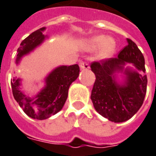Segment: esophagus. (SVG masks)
I'll return each mask as SVG.
<instances>
[{
	"instance_id": "1",
	"label": "esophagus",
	"mask_w": 156,
	"mask_h": 156,
	"mask_svg": "<svg viewBox=\"0 0 156 156\" xmlns=\"http://www.w3.org/2000/svg\"><path fill=\"white\" fill-rule=\"evenodd\" d=\"M80 68H81V69H89V65H88V63L82 62L80 63Z\"/></svg>"
}]
</instances>
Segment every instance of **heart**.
I'll use <instances>...</instances> for the list:
<instances>
[{
    "label": "heart",
    "instance_id": "obj_1",
    "mask_svg": "<svg viewBox=\"0 0 156 156\" xmlns=\"http://www.w3.org/2000/svg\"><path fill=\"white\" fill-rule=\"evenodd\" d=\"M81 48L85 52L93 53L97 52L96 57L100 61H106L113 57L116 51V42L112 38L105 35H95L87 40H84L81 43Z\"/></svg>",
    "mask_w": 156,
    "mask_h": 156
}]
</instances>
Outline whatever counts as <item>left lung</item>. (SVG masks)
<instances>
[{"mask_svg": "<svg viewBox=\"0 0 156 156\" xmlns=\"http://www.w3.org/2000/svg\"><path fill=\"white\" fill-rule=\"evenodd\" d=\"M128 45L116 58L93 62L95 81L91 100L95 110L113 122H123L140 109L146 95L147 79L145 60L135 42ZM133 65V68L127 66Z\"/></svg>", "mask_w": 156, "mask_h": 156, "instance_id": "obj_1", "label": "left lung"}]
</instances>
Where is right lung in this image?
Segmentation results:
<instances>
[{
  "label": "right lung",
  "instance_id": "add662e5",
  "mask_svg": "<svg viewBox=\"0 0 156 156\" xmlns=\"http://www.w3.org/2000/svg\"><path fill=\"white\" fill-rule=\"evenodd\" d=\"M46 27H41L29 34L21 41L17 49L15 64H19L22 57L33 52L48 38L43 32ZM80 73L77 64L71 66H59L53 69L44 78V87L33 97L21 91V78L14 77L11 87L15 100L24 113L33 119L45 120L62 109L68 98L69 88Z\"/></svg>",
  "mask_w": 156,
  "mask_h": 156
}]
</instances>
